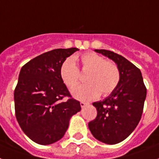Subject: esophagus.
Wrapping results in <instances>:
<instances>
[{"label": "esophagus", "mask_w": 159, "mask_h": 159, "mask_svg": "<svg viewBox=\"0 0 159 159\" xmlns=\"http://www.w3.org/2000/svg\"><path fill=\"white\" fill-rule=\"evenodd\" d=\"M88 104H89V103H86V102H81V103H80V105H81V107H82V109H83V108H85L86 105H88Z\"/></svg>", "instance_id": "1"}]
</instances>
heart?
<instances>
[{"instance_id":"1","label":"heart","mask_w":159,"mask_h":159,"mask_svg":"<svg viewBox=\"0 0 159 159\" xmlns=\"http://www.w3.org/2000/svg\"><path fill=\"white\" fill-rule=\"evenodd\" d=\"M77 57L68 58L62 63L59 73L64 83L72 88L79 80L80 73L74 60ZM82 70H89L85 80L87 83L75 86L72 94L81 100H95L102 95H107L116 88L120 81L119 69L112 61L105 60L96 53L89 52L80 57Z\"/></svg>"}]
</instances>
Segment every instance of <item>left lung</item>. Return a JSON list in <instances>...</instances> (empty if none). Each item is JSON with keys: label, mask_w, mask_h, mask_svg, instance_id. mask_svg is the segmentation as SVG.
I'll return each instance as SVG.
<instances>
[{"label": "left lung", "mask_w": 159, "mask_h": 159, "mask_svg": "<svg viewBox=\"0 0 159 159\" xmlns=\"http://www.w3.org/2000/svg\"><path fill=\"white\" fill-rule=\"evenodd\" d=\"M95 51L117 64L120 81L108 97L93 103L97 117L88 126L100 142L115 144L128 137L137 126L144 109L146 87L140 69L123 56L107 50Z\"/></svg>", "instance_id": "1"}]
</instances>
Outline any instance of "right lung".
I'll return each instance as SVG.
<instances>
[{
    "instance_id": "1",
    "label": "right lung",
    "mask_w": 159,
    "mask_h": 159,
    "mask_svg": "<svg viewBox=\"0 0 159 159\" xmlns=\"http://www.w3.org/2000/svg\"><path fill=\"white\" fill-rule=\"evenodd\" d=\"M77 48L55 49L38 55L22 67L15 90V115L25 135L42 145L64 135L70 118L81 111L80 102L62 100L70 93L59 69Z\"/></svg>"
}]
</instances>
